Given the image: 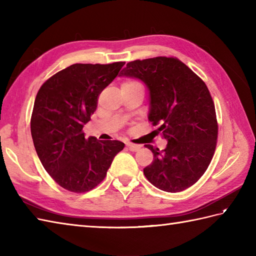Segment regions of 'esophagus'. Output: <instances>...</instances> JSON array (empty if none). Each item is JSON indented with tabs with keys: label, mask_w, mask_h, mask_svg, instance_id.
Returning a JSON list of instances; mask_svg holds the SVG:
<instances>
[{
	"label": "esophagus",
	"mask_w": 256,
	"mask_h": 256,
	"mask_svg": "<svg viewBox=\"0 0 256 256\" xmlns=\"http://www.w3.org/2000/svg\"><path fill=\"white\" fill-rule=\"evenodd\" d=\"M126 146H128V148L130 150H132V152H136V150H138L140 148V145L133 144V143H126Z\"/></svg>",
	"instance_id": "esophagus-1"
}]
</instances>
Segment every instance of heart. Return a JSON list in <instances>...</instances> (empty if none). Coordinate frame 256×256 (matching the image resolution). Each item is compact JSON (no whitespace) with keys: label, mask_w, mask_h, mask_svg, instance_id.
Returning <instances> with one entry per match:
<instances>
[{"label":"heart","mask_w":256,"mask_h":256,"mask_svg":"<svg viewBox=\"0 0 256 256\" xmlns=\"http://www.w3.org/2000/svg\"><path fill=\"white\" fill-rule=\"evenodd\" d=\"M123 84H140L136 82V81H126V82Z\"/></svg>","instance_id":"obj_1"}]
</instances>
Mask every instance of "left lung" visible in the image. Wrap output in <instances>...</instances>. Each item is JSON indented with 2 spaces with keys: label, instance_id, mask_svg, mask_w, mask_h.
<instances>
[{
  "label": "left lung",
  "instance_id": "8db88e82",
  "mask_svg": "<svg viewBox=\"0 0 256 256\" xmlns=\"http://www.w3.org/2000/svg\"><path fill=\"white\" fill-rule=\"evenodd\" d=\"M121 77L136 78L150 91L148 120L158 125L166 148L152 145L154 160L144 175L156 188L179 192L199 180L214 157L218 123L214 103L206 84L174 57L128 62Z\"/></svg>",
  "mask_w": 256,
  "mask_h": 256
}]
</instances>
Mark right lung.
Returning <instances> with one entry per match:
<instances>
[{"instance_id":"obj_1","label":"right lung","mask_w":256,"mask_h":256,"mask_svg":"<svg viewBox=\"0 0 256 256\" xmlns=\"http://www.w3.org/2000/svg\"><path fill=\"white\" fill-rule=\"evenodd\" d=\"M124 64H74L54 74L37 92L30 118L36 153L54 180L69 192L81 194L98 186L124 148L120 140L86 138L82 132L99 94Z\"/></svg>"}]
</instances>
